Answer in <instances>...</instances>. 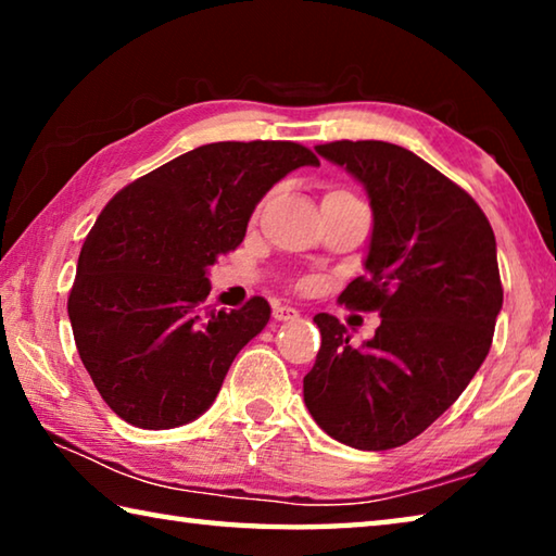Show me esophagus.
<instances>
[{"label": "esophagus", "instance_id": "obj_1", "mask_svg": "<svg viewBox=\"0 0 556 556\" xmlns=\"http://www.w3.org/2000/svg\"><path fill=\"white\" fill-rule=\"evenodd\" d=\"M271 316H275V321H296L299 312H296V308H291V306L277 304L275 308H271Z\"/></svg>", "mask_w": 556, "mask_h": 556}]
</instances>
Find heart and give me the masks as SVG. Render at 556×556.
Returning <instances> with one entry per match:
<instances>
[{
	"instance_id": "b5f03b06",
	"label": "heart",
	"mask_w": 556,
	"mask_h": 556,
	"mask_svg": "<svg viewBox=\"0 0 556 556\" xmlns=\"http://www.w3.org/2000/svg\"><path fill=\"white\" fill-rule=\"evenodd\" d=\"M338 193H345V191H328L326 195H338Z\"/></svg>"
}]
</instances>
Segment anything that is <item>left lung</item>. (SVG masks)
Masks as SVG:
<instances>
[{
	"label": "left lung",
	"instance_id": "left-lung-1",
	"mask_svg": "<svg viewBox=\"0 0 556 556\" xmlns=\"http://www.w3.org/2000/svg\"><path fill=\"white\" fill-rule=\"evenodd\" d=\"M316 152L368 191V275L338 301L382 321L355 348L336 316H314L321 348L304 402L341 444L394 448L434 425L491 351L503 306L495 235L481 205L409 149L341 139Z\"/></svg>",
	"mask_w": 556,
	"mask_h": 556
}]
</instances>
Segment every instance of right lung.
I'll list each match as a JSON object with an SVG mask.
<instances>
[{
  "label": "right lung",
  "instance_id": "obj_1",
  "mask_svg": "<svg viewBox=\"0 0 556 556\" xmlns=\"http://www.w3.org/2000/svg\"><path fill=\"white\" fill-rule=\"evenodd\" d=\"M318 166L296 142H215L137 178L112 199L78 257L68 316L108 407L139 429H174L211 407L235 355L269 321L252 296L205 308V277L238 248L279 178Z\"/></svg>",
  "mask_w": 556,
  "mask_h": 556
}]
</instances>
